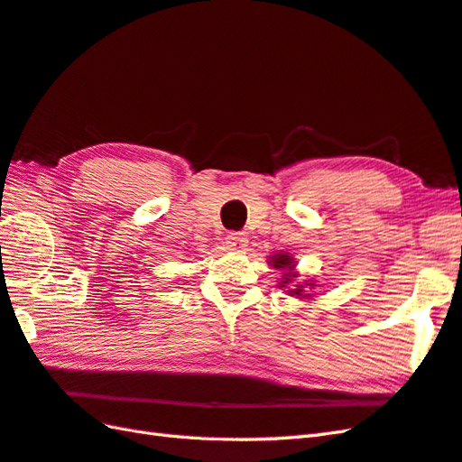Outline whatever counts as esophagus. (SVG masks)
<instances>
[{"mask_svg":"<svg viewBox=\"0 0 462 462\" xmlns=\"http://www.w3.org/2000/svg\"><path fill=\"white\" fill-rule=\"evenodd\" d=\"M225 243H227V246L231 251H245V246L249 245V239H246V235L245 233H229L227 237H225Z\"/></svg>","mask_w":462,"mask_h":462,"instance_id":"esophagus-1","label":"esophagus"}]
</instances>
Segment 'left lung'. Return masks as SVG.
<instances>
[{"label": "left lung", "instance_id": "left-lung-1", "mask_svg": "<svg viewBox=\"0 0 462 462\" xmlns=\"http://www.w3.org/2000/svg\"><path fill=\"white\" fill-rule=\"evenodd\" d=\"M270 258H273V266H274V268H290V270H291V268H294V264H291V258H290L288 254H280V253H278V254H274V256H270ZM294 276H296V274H291V273H288V274L284 276V280H282V286H284V284H288V282H290V280H291V278H294ZM301 288H303V286H300L298 290H291V291H296V294H301Z\"/></svg>", "mask_w": 462, "mask_h": 462}]
</instances>
